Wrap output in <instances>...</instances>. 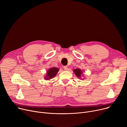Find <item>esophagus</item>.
Masks as SVG:
<instances>
[{"label":"esophagus","mask_w":127,"mask_h":127,"mask_svg":"<svg viewBox=\"0 0 127 127\" xmlns=\"http://www.w3.org/2000/svg\"><path fill=\"white\" fill-rule=\"evenodd\" d=\"M63 68H64V69L65 70H67L68 69V67H67V66H64V67H63Z\"/></svg>","instance_id":"1"}]
</instances>
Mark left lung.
Returning a JSON list of instances; mask_svg holds the SVG:
<instances>
[{
  "label": "left lung",
  "mask_w": 127,
  "mask_h": 127,
  "mask_svg": "<svg viewBox=\"0 0 127 127\" xmlns=\"http://www.w3.org/2000/svg\"><path fill=\"white\" fill-rule=\"evenodd\" d=\"M74 72L76 76L79 78H81V76H82V71L80 69H75L74 70Z\"/></svg>",
  "instance_id": "8db88e82"
}]
</instances>
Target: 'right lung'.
I'll use <instances>...</instances> for the list:
<instances>
[{
	"mask_svg": "<svg viewBox=\"0 0 127 127\" xmlns=\"http://www.w3.org/2000/svg\"><path fill=\"white\" fill-rule=\"evenodd\" d=\"M59 69L57 67H52L48 69V70L47 72V74L46 76L45 77V79L47 80H50L52 78H54L58 72L59 71Z\"/></svg>",
	"mask_w": 127,
	"mask_h": 127,
	"instance_id": "right-lung-1",
	"label": "right lung"
}]
</instances>
